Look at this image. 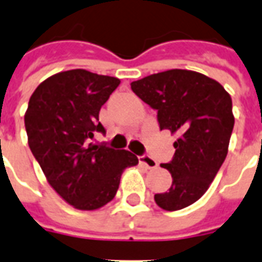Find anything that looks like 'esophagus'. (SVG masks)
Segmentation results:
<instances>
[{"label": "esophagus", "instance_id": "obj_1", "mask_svg": "<svg viewBox=\"0 0 262 262\" xmlns=\"http://www.w3.org/2000/svg\"><path fill=\"white\" fill-rule=\"evenodd\" d=\"M139 161H140V164L146 165L148 170H153V168L157 167V161L151 159L150 156H142V157H139Z\"/></svg>", "mask_w": 262, "mask_h": 262}]
</instances>
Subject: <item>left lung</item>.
I'll use <instances>...</instances> for the list:
<instances>
[{"label":"left lung","instance_id":"left-lung-1","mask_svg":"<svg viewBox=\"0 0 262 262\" xmlns=\"http://www.w3.org/2000/svg\"><path fill=\"white\" fill-rule=\"evenodd\" d=\"M130 86L157 109L160 129L178 135L174 159L161 164L172 184L154 201L170 212L187 208L208 191L227 156L234 126L230 94L208 75L181 69L147 75Z\"/></svg>","mask_w":262,"mask_h":262}]
</instances>
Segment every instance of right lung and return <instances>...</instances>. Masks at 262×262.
I'll list each match as a JSON object with an SVG mask.
<instances>
[{
  "label": "right lung",
  "instance_id": "1",
  "mask_svg": "<svg viewBox=\"0 0 262 262\" xmlns=\"http://www.w3.org/2000/svg\"><path fill=\"white\" fill-rule=\"evenodd\" d=\"M119 84L82 69L61 71L37 85L25 112L32 154L50 187L80 210L111 202L123 170L139 164L127 150L90 143L94 132H105L99 111Z\"/></svg>",
  "mask_w": 262,
  "mask_h": 262
}]
</instances>
